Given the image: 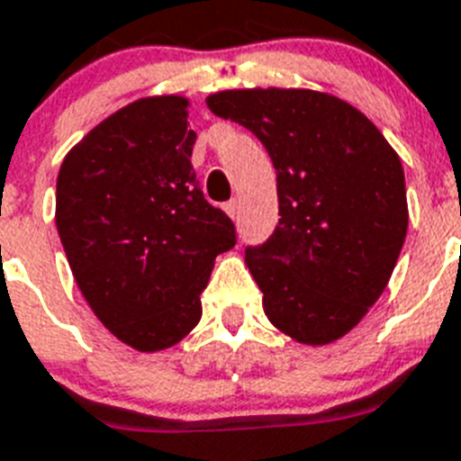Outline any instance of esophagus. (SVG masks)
Segmentation results:
<instances>
[{
	"label": "esophagus",
	"instance_id": "esophagus-1",
	"mask_svg": "<svg viewBox=\"0 0 461 461\" xmlns=\"http://www.w3.org/2000/svg\"><path fill=\"white\" fill-rule=\"evenodd\" d=\"M225 211L230 218H236V213H239V203H236V199H231V202L225 203Z\"/></svg>",
	"mask_w": 461,
	"mask_h": 461
}]
</instances>
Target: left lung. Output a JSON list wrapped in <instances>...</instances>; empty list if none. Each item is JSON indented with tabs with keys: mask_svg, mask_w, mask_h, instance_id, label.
Returning a JSON list of instances; mask_svg holds the SVG:
<instances>
[{
	"mask_svg": "<svg viewBox=\"0 0 461 461\" xmlns=\"http://www.w3.org/2000/svg\"><path fill=\"white\" fill-rule=\"evenodd\" d=\"M258 136L276 169L278 225L246 264L271 325L325 346L366 315L408 230L399 155L343 99L315 90H225L206 99Z\"/></svg>",
	"mask_w": 461,
	"mask_h": 461,
	"instance_id": "8db88e82",
	"label": "left lung"
}]
</instances>
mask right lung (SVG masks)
Segmentation results:
<instances>
[{
	"instance_id": "1",
	"label": "right lung",
	"mask_w": 461,
	"mask_h": 461,
	"mask_svg": "<svg viewBox=\"0 0 461 461\" xmlns=\"http://www.w3.org/2000/svg\"><path fill=\"white\" fill-rule=\"evenodd\" d=\"M187 99L146 97L99 122L64 158L55 222L74 278L104 327L141 352L171 348L202 318L230 215L192 169Z\"/></svg>"
}]
</instances>
